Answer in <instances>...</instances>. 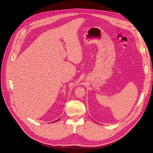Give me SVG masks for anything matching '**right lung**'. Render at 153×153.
Instances as JSON below:
<instances>
[{
    "label": "right lung",
    "mask_w": 153,
    "mask_h": 153,
    "mask_svg": "<svg viewBox=\"0 0 153 153\" xmlns=\"http://www.w3.org/2000/svg\"><path fill=\"white\" fill-rule=\"evenodd\" d=\"M58 120H59V119H58ZM58 120H57V121H58Z\"/></svg>",
    "instance_id": "1"
}]
</instances>
